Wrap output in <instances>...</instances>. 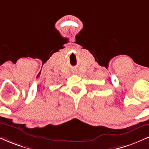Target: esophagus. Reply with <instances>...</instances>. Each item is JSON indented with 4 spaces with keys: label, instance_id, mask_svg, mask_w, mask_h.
I'll return each mask as SVG.
<instances>
[{
    "label": "esophagus",
    "instance_id": "1",
    "mask_svg": "<svg viewBox=\"0 0 149 149\" xmlns=\"http://www.w3.org/2000/svg\"><path fill=\"white\" fill-rule=\"evenodd\" d=\"M73 73H74V74H75V73H77V71H73Z\"/></svg>",
    "mask_w": 149,
    "mask_h": 149
}]
</instances>
